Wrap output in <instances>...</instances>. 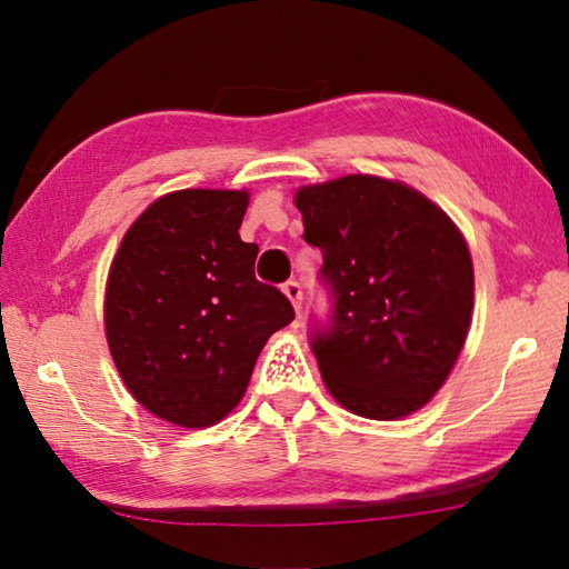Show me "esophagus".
Wrapping results in <instances>:
<instances>
[{
	"label": "esophagus",
	"instance_id": "1",
	"mask_svg": "<svg viewBox=\"0 0 569 569\" xmlns=\"http://www.w3.org/2000/svg\"><path fill=\"white\" fill-rule=\"evenodd\" d=\"M283 293H286L288 301L293 303V311H296V313H301V303H303V291H301V286H298L296 281H288V283L283 286Z\"/></svg>",
	"mask_w": 569,
	"mask_h": 569
}]
</instances>
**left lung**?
<instances>
[{"label": "left lung", "instance_id": "obj_1", "mask_svg": "<svg viewBox=\"0 0 569 569\" xmlns=\"http://www.w3.org/2000/svg\"><path fill=\"white\" fill-rule=\"evenodd\" d=\"M293 203L336 298L333 326L313 336L326 389L366 419L427 407L465 349L475 308L461 230L417 188L366 172L301 186Z\"/></svg>", "mask_w": 569, "mask_h": 569}]
</instances>
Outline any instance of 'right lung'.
I'll return each mask as SVG.
<instances>
[{
  "label": "right lung",
  "instance_id": "right-lung-1",
  "mask_svg": "<svg viewBox=\"0 0 569 569\" xmlns=\"http://www.w3.org/2000/svg\"><path fill=\"white\" fill-rule=\"evenodd\" d=\"M250 192L186 188L142 210L104 286V336L132 399L158 419L206 429L248 389L258 353L293 306L258 283L243 243Z\"/></svg>",
  "mask_w": 569,
  "mask_h": 569
}]
</instances>
